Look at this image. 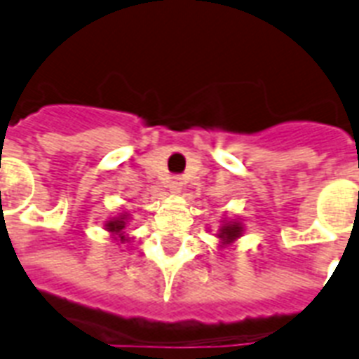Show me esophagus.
Listing matches in <instances>:
<instances>
[{
  "instance_id": "obj_1",
  "label": "esophagus",
  "mask_w": 359,
  "mask_h": 359,
  "mask_svg": "<svg viewBox=\"0 0 359 359\" xmlns=\"http://www.w3.org/2000/svg\"><path fill=\"white\" fill-rule=\"evenodd\" d=\"M183 187V182H182V177L180 176H174L170 177V191L172 193H180Z\"/></svg>"
}]
</instances>
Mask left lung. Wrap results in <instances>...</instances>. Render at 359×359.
I'll return each mask as SVG.
<instances>
[{
    "label": "left lung",
    "mask_w": 359,
    "mask_h": 359,
    "mask_svg": "<svg viewBox=\"0 0 359 359\" xmlns=\"http://www.w3.org/2000/svg\"><path fill=\"white\" fill-rule=\"evenodd\" d=\"M243 234V226L238 221H229V223H224L221 229H219L217 238H221V243L223 245H230V243H234L240 236Z\"/></svg>",
    "instance_id": "8db88e82"
}]
</instances>
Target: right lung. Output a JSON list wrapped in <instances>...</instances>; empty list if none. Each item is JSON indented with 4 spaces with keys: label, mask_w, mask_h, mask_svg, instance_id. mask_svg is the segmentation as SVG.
<instances>
[{
    "label": "right lung",
    "mask_w": 359,
    "mask_h": 359,
    "mask_svg": "<svg viewBox=\"0 0 359 359\" xmlns=\"http://www.w3.org/2000/svg\"><path fill=\"white\" fill-rule=\"evenodd\" d=\"M125 224H127V215H119V217H114L110 219V221H107V230L110 232L112 236H118L119 241L123 243V241H127V238H125Z\"/></svg>",
    "instance_id": "1"
}]
</instances>
